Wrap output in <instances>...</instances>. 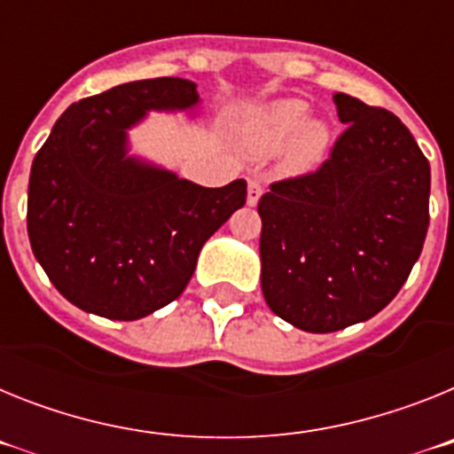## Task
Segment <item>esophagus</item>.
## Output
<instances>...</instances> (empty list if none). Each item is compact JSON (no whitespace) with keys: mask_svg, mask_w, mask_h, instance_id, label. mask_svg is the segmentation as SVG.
Listing matches in <instances>:
<instances>
[{"mask_svg":"<svg viewBox=\"0 0 454 454\" xmlns=\"http://www.w3.org/2000/svg\"><path fill=\"white\" fill-rule=\"evenodd\" d=\"M262 195H263L262 184L254 182V179H250V184H247V204H250V207H256V204H259V200H262Z\"/></svg>","mask_w":454,"mask_h":454,"instance_id":"obj_1","label":"esophagus"}]
</instances>
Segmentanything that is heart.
Here are the masks:
<instances>
[{"label":"heart","instance_id":"heart-1","mask_svg":"<svg viewBox=\"0 0 454 454\" xmlns=\"http://www.w3.org/2000/svg\"><path fill=\"white\" fill-rule=\"evenodd\" d=\"M311 106L300 98H282L250 108L236 127V145L247 156H270L286 145V166L311 170L323 161L330 145V127L309 120Z\"/></svg>","mask_w":454,"mask_h":454}]
</instances>
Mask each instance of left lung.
<instances>
[{
  "mask_svg": "<svg viewBox=\"0 0 454 454\" xmlns=\"http://www.w3.org/2000/svg\"><path fill=\"white\" fill-rule=\"evenodd\" d=\"M348 124L316 172L259 200L262 291L272 314L314 334L372 318L419 262L430 224V163L400 118L346 92Z\"/></svg>",
  "mask_w": 454,
  "mask_h": 454,
  "instance_id": "obj_1",
  "label": "left lung"
}]
</instances>
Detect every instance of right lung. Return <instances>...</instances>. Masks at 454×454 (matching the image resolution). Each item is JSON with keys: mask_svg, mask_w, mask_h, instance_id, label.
Listing matches in <instances>:
<instances>
[{"mask_svg": "<svg viewBox=\"0 0 454 454\" xmlns=\"http://www.w3.org/2000/svg\"><path fill=\"white\" fill-rule=\"evenodd\" d=\"M198 86L159 77L72 104L31 166L27 230L63 298L88 314L138 320L177 300L202 246L246 204L243 179L204 188L129 154L150 111H195Z\"/></svg>", "mask_w": 454, "mask_h": 454, "instance_id": "right-lung-1", "label": "right lung"}]
</instances>
